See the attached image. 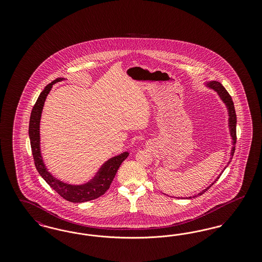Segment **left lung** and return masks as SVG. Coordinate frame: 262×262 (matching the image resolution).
<instances>
[{
  "label": "left lung",
  "instance_id": "left-lung-1",
  "mask_svg": "<svg viewBox=\"0 0 262 262\" xmlns=\"http://www.w3.org/2000/svg\"><path fill=\"white\" fill-rule=\"evenodd\" d=\"M203 84H204V86H205V88L212 89V90H214V91L217 93V95L219 96V98H220L221 101L224 103L225 107H226L227 112H228V127H229L230 137L232 138V141H231V142H232V148H231V152H230V156H231V157H230L229 161H228L227 165H226V167L224 168L225 170V169L228 167V165H229L230 162H231L232 158H233V155H234V152H235L236 141H237V137H236L237 116H236V111H235L234 103H233V100H232V97L230 96V94L227 92V90L225 89L224 86H223L220 82H218V81H216V80H209V81L204 82ZM222 172H223V171H222ZM220 176H221V174H218V177L214 180V182L212 183L210 186H208L206 188L202 189V190H201L200 192H199L198 194H195V195H193V196H188V198H186V199H187V200L194 199V198H196V196H200V195H201L202 193H204V192H205L209 187H211L212 185H213L214 183H216V182H217V180L220 178Z\"/></svg>",
  "mask_w": 262,
  "mask_h": 262
}]
</instances>
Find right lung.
Returning a JSON list of instances; mask_svg holds the SVG:
<instances>
[{
	"label": "right lung",
	"instance_id": "add662e5",
	"mask_svg": "<svg viewBox=\"0 0 262 262\" xmlns=\"http://www.w3.org/2000/svg\"><path fill=\"white\" fill-rule=\"evenodd\" d=\"M62 80H67V78L64 77L57 78L56 80L49 83L40 93L37 101L31 111L28 134L30 138V144H31L35 167L37 169L38 173L45 180V182L64 200L71 202H85V201L98 199L106 192V190L110 187V185L121 164L127 158L128 152H124V153H121L120 155L110 158L108 161H106L101 166L95 177L84 184L72 185L69 183H64L63 181L57 179L54 174H52V173L49 172L41 154L40 121H41V115H42L45 101L48 94L50 93L51 89L55 83Z\"/></svg>",
	"mask_w": 262,
	"mask_h": 262
}]
</instances>
